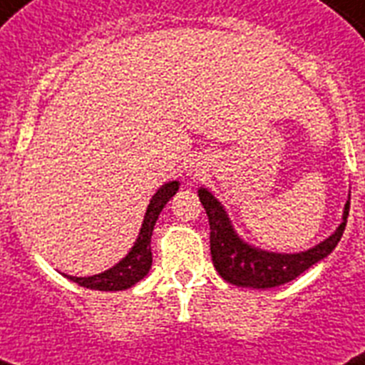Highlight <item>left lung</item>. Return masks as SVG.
<instances>
[{
  "instance_id": "8db88e82",
  "label": "left lung",
  "mask_w": 365,
  "mask_h": 365,
  "mask_svg": "<svg viewBox=\"0 0 365 365\" xmlns=\"http://www.w3.org/2000/svg\"><path fill=\"white\" fill-rule=\"evenodd\" d=\"M199 199L205 206L208 223H210L212 261L220 277L235 286L257 289L282 286L299 277L309 267L328 257L343 237L349 208H351V200H346L343 222L339 227L314 248L299 252V254H274V252H265V250L254 248L248 242H244L239 235L235 233L225 208L208 189H199Z\"/></svg>"
}]
</instances>
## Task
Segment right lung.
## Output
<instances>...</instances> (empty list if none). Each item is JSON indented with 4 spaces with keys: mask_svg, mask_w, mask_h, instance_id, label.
<instances>
[{
    "mask_svg": "<svg viewBox=\"0 0 365 365\" xmlns=\"http://www.w3.org/2000/svg\"><path fill=\"white\" fill-rule=\"evenodd\" d=\"M178 189H180V183L168 182L153 195V199L149 200L145 216H143L142 229H140L136 242L117 265L100 272V274H93V277H70V274H64V277H68L83 288L102 289V292H119V289L130 288L136 282H140L149 272L151 261H153V257H151V235H153L155 223L159 220V214L163 212L165 205L176 195Z\"/></svg>",
    "mask_w": 365,
    "mask_h": 365,
    "instance_id": "obj_1",
    "label": "right lung"
}]
</instances>
